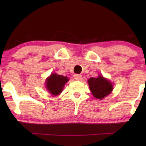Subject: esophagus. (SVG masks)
<instances>
[{"label": "esophagus", "instance_id": "esophagus-1", "mask_svg": "<svg viewBox=\"0 0 146 146\" xmlns=\"http://www.w3.org/2000/svg\"><path fill=\"white\" fill-rule=\"evenodd\" d=\"M74 79L76 80H82V75L81 74H76L74 75Z\"/></svg>", "mask_w": 146, "mask_h": 146}]
</instances>
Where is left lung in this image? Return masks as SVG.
<instances>
[{
    "instance_id": "left-lung-1",
    "label": "left lung",
    "mask_w": 146,
    "mask_h": 146,
    "mask_svg": "<svg viewBox=\"0 0 146 146\" xmlns=\"http://www.w3.org/2000/svg\"><path fill=\"white\" fill-rule=\"evenodd\" d=\"M88 82L91 92L98 99L102 100L110 94L113 90L112 84L102 76H99L98 78H91Z\"/></svg>"
}]
</instances>
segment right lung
<instances>
[{
    "instance_id": "add662e5",
    "label": "right lung",
    "mask_w": 146,
    "mask_h": 146,
    "mask_svg": "<svg viewBox=\"0 0 146 146\" xmlns=\"http://www.w3.org/2000/svg\"><path fill=\"white\" fill-rule=\"evenodd\" d=\"M68 80L67 77L56 74H52L46 80V87L49 92L52 95H58L62 91L64 86Z\"/></svg>"
}]
</instances>
